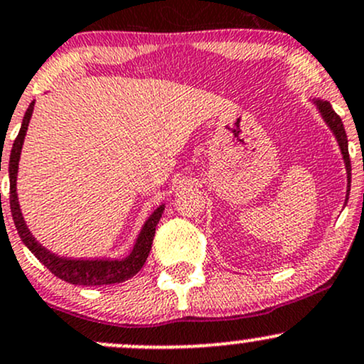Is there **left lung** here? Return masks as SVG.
Listing matches in <instances>:
<instances>
[{
  "label": "left lung",
  "instance_id": "obj_1",
  "mask_svg": "<svg viewBox=\"0 0 364 364\" xmlns=\"http://www.w3.org/2000/svg\"><path fill=\"white\" fill-rule=\"evenodd\" d=\"M314 103H316L321 117L325 119L326 126L330 127L331 133H333L335 138H337V143H338V146H341V151H342V157H344L346 171H347V181H349L347 183V195H346V202H347L349 200V191H350V159H349V149H347V134L344 129V124H342V119L335 114V110L331 109V105L328 102H323V100H314Z\"/></svg>",
  "mask_w": 364,
  "mask_h": 364
}]
</instances>
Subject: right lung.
<instances>
[{
    "mask_svg": "<svg viewBox=\"0 0 364 364\" xmlns=\"http://www.w3.org/2000/svg\"><path fill=\"white\" fill-rule=\"evenodd\" d=\"M34 110V102L31 103L23 115L22 126H20L18 136L15 138L14 146H11L10 161H8V174H10V209L11 218H14L15 228H17L20 238L26 243L27 249L33 252L39 261L45 264L55 277H58L63 282L72 283V285H112V283H121L129 279L131 277L138 273L145 264L146 257H149L151 242L155 237V228L161 221L164 205H159L157 209L151 213V215L145 221L141 231H139L136 243H134L133 250L129 255L124 259H70V257H60V255L50 252L45 249L27 228L23 221L22 210H20L18 198H17V173H18V161L20 151H22L23 138H26L27 127H29L31 115Z\"/></svg>",
    "mask_w": 364,
    "mask_h": 364,
    "instance_id": "1",
    "label": "right lung"
}]
</instances>
